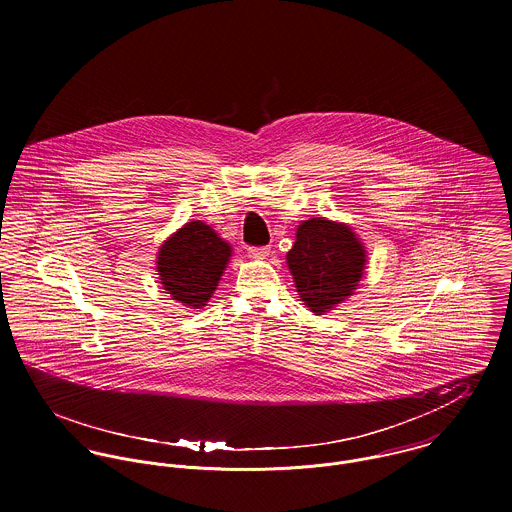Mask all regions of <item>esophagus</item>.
<instances>
[{
	"label": "esophagus",
	"mask_w": 512,
	"mask_h": 512,
	"mask_svg": "<svg viewBox=\"0 0 512 512\" xmlns=\"http://www.w3.org/2000/svg\"><path fill=\"white\" fill-rule=\"evenodd\" d=\"M268 254H270L268 246H250L248 248V256H252V258H266Z\"/></svg>",
	"instance_id": "esophagus-1"
}]
</instances>
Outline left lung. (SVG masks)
<instances>
[{"label":"left lung","mask_w":512,"mask_h":512,"mask_svg":"<svg viewBox=\"0 0 512 512\" xmlns=\"http://www.w3.org/2000/svg\"><path fill=\"white\" fill-rule=\"evenodd\" d=\"M365 262V248L355 232L347 224L327 219L303 220L288 252L299 297L317 315L353 293Z\"/></svg>","instance_id":"left-lung-1"}]
</instances>
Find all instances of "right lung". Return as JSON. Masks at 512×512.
<instances>
[{
  "mask_svg": "<svg viewBox=\"0 0 512 512\" xmlns=\"http://www.w3.org/2000/svg\"><path fill=\"white\" fill-rule=\"evenodd\" d=\"M228 258V242H224L209 224L193 220L161 246L157 272L165 292L199 309L217 290Z\"/></svg>",
  "mask_w": 512,
  "mask_h": 512,
  "instance_id": "1",
  "label": "right lung"
}]
</instances>
